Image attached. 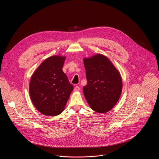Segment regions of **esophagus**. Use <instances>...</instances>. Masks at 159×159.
Returning <instances> with one entry per match:
<instances>
[{
  "label": "esophagus",
  "instance_id": "34e87169",
  "mask_svg": "<svg viewBox=\"0 0 159 159\" xmlns=\"http://www.w3.org/2000/svg\"><path fill=\"white\" fill-rule=\"evenodd\" d=\"M80 90V88H79V86H76L75 87V88H74V91H75V92H77V91H79Z\"/></svg>",
  "mask_w": 159,
  "mask_h": 159
}]
</instances>
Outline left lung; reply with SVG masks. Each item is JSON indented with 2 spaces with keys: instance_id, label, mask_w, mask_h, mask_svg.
Instances as JSON below:
<instances>
[{
  "instance_id": "obj_1",
  "label": "left lung",
  "mask_w": 159,
  "mask_h": 159,
  "mask_svg": "<svg viewBox=\"0 0 159 159\" xmlns=\"http://www.w3.org/2000/svg\"><path fill=\"white\" fill-rule=\"evenodd\" d=\"M83 63L88 81L83 87L84 97L93 111L107 113L120 97L121 75L111 61L102 54L84 58Z\"/></svg>"
}]
</instances>
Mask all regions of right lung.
I'll return each mask as SVG.
<instances>
[{
    "mask_svg": "<svg viewBox=\"0 0 159 159\" xmlns=\"http://www.w3.org/2000/svg\"><path fill=\"white\" fill-rule=\"evenodd\" d=\"M66 57L53 55L43 61L31 77L29 93L38 111L48 116L61 113L74 86L62 67Z\"/></svg>",
    "mask_w": 159,
    "mask_h": 159,
    "instance_id": "add662e5",
    "label": "right lung"
}]
</instances>
